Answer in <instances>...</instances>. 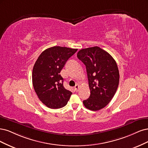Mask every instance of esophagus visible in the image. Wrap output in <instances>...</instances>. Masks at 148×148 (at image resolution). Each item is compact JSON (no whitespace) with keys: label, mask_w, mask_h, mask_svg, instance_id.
<instances>
[{"label":"esophagus","mask_w":148,"mask_h":148,"mask_svg":"<svg viewBox=\"0 0 148 148\" xmlns=\"http://www.w3.org/2000/svg\"><path fill=\"white\" fill-rule=\"evenodd\" d=\"M79 89V85H78V84H76V85H75V86L74 87V90H75V91H76V92H78Z\"/></svg>","instance_id":"34e87169"}]
</instances>
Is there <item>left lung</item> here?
Segmentation results:
<instances>
[{
  "label": "left lung",
  "mask_w": 148,
  "mask_h": 148,
  "mask_svg": "<svg viewBox=\"0 0 148 148\" xmlns=\"http://www.w3.org/2000/svg\"><path fill=\"white\" fill-rule=\"evenodd\" d=\"M77 58L86 66L90 90L85 107L98 111L105 107L115 95L119 82L116 61L107 51L96 46L78 51Z\"/></svg>",
  "instance_id": "1"
}]
</instances>
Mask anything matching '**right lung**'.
<instances>
[{"label":"right lung","instance_id":"1","mask_svg":"<svg viewBox=\"0 0 148 148\" xmlns=\"http://www.w3.org/2000/svg\"><path fill=\"white\" fill-rule=\"evenodd\" d=\"M77 49L55 46L38 57L32 70V84L38 98L46 106L58 109L66 106L72 92L63 86L60 72Z\"/></svg>","mask_w":148,"mask_h":148}]
</instances>
